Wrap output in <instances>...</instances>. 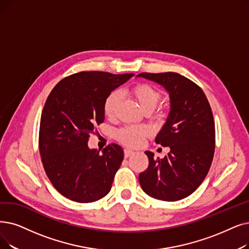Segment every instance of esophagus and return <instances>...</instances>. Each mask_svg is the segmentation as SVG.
<instances>
[{"label": "esophagus", "mask_w": 249, "mask_h": 249, "mask_svg": "<svg viewBox=\"0 0 249 249\" xmlns=\"http://www.w3.org/2000/svg\"><path fill=\"white\" fill-rule=\"evenodd\" d=\"M134 154V151L133 150H131V149H124V157L125 158H129L130 157L131 155H133Z\"/></svg>", "instance_id": "34e87169"}]
</instances>
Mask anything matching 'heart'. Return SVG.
Returning <instances> with one entry per match:
<instances>
[{"label":"heart","instance_id":"1","mask_svg":"<svg viewBox=\"0 0 249 249\" xmlns=\"http://www.w3.org/2000/svg\"><path fill=\"white\" fill-rule=\"evenodd\" d=\"M134 99L142 109L153 111L160 100V92L148 84H138L131 90ZM121 103V93L113 91L107 96L104 104V111L109 119H114L117 115L118 107ZM149 128L143 125H128L117 132V137L121 142L128 146H138L148 135Z\"/></svg>","mask_w":249,"mask_h":249}]
</instances>
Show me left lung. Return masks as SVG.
<instances>
[{
	"mask_svg": "<svg viewBox=\"0 0 249 249\" xmlns=\"http://www.w3.org/2000/svg\"><path fill=\"white\" fill-rule=\"evenodd\" d=\"M142 77L163 86L169 93L170 112L156 142L169 146L164 159L145 151L149 165L139 174L147 196L165 201L185 198L207 176L214 151V122L202 89L175 72L142 73Z\"/></svg>",
	"mask_w": 249,
	"mask_h": 249,
	"instance_id": "left-lung-1",
	"label": "left lung"
}]
</instances>
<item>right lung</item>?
<instances>
[{"instance_id": "1", "label": "right lung", "mask_w": 249, "mask_h": 249, "mask_svg": "<svg viewBox=\"0 0 249 249\" xmlns=\"http://www.w3.org/2000/svg\"><path fill=\"white\" fill-rule=\"evenodd\" d=\"M134 74L79 72L62 79L48 96L39 126V153L47 175L62 196L73 201H96L110 192L124 151L111 143L89 147L94 125L105 120L104 104Z\"/></svg>"}]
</instances>
